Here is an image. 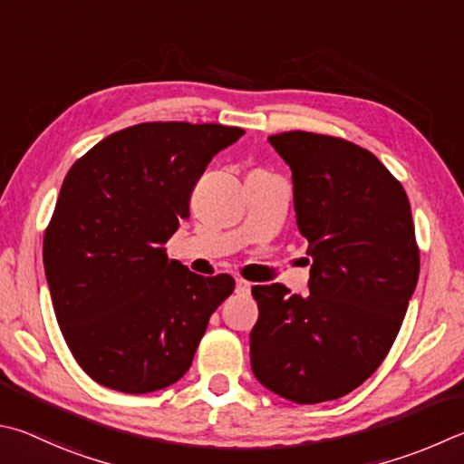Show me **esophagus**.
<instances>
[{
  "label": "esophagus",
  "mask_w": 464,
  "mask_h": 464,
  "mask_svg": "<svg viewBox=\"0 0 464 464\" xmlns=\"http://www.w3.org/2000/svg\"><path fill=\"white\" fill-rule=\"evenodd\" d=\"M249 290H251L249 282H246V280L235 282V292H237V294H249Z\"/></svg>",
  "instance_id": "1"
}]
</instances>
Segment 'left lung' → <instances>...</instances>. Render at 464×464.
Wrapping results in <instances>:
<instances>
[{
  "label": "left lung",
  "instance_id": "1",
  "mask_svg": "<svg viewBox=\"0 0 464 464\" xmlns=\"http://www.w3.org/2000/svg\"><path fill=\"white\" fill-rule=\"evenodd\" d=\"M267 141L292 170L313 266L306 296L282 284L251 288L259 308L251 372L294 403L336 400L382 365L416 290L410 200L372 151L351 141L308 131Z\"/></svg>",
  "mask_w": 464,
  "mask_h": 464
}]
</instances>
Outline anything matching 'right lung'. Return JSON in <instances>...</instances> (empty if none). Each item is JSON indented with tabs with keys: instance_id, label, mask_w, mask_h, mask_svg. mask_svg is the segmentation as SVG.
<instances>
[{
	"instance_id": "obj_1",
	"label": "right lung",
	"mask_w": 464,
	"mask_h": 464,
	"mask_svg": "<svg viewBox=\"0 0 464 464\" xmlns=\"http://www.w3.org/2000/svg\"><path fill=\"white\" fill-rule=\"evenodd\" d=\"M243 133L218 123L131 125L66 174L42 256L58 326L97 383L150 393L188 372L235 280L190 272L162 246L190 217L207 164Z\"/></svg>"
}]
</instances>
